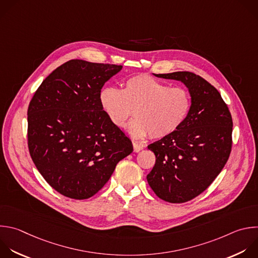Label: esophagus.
Listing matches in <instances>:
<instances>
[{
	"mask_svg": "<svg viewBox=\"0 0 258 258\" xmlns=\"http://www.w3.org/2000/svg\"><path fill=\"white\" fill-rule=\"evenodd\" d=\"M133 147H134V152H136V153L140 152L144 148V146L138 142H133Z\"/></svg>",
	"mask_w": 258,
	"mask_h": 258,
	"instance_id": "esophagus-1",
	"label": "esophagus"
}]
</instances>
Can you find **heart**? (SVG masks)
<instances>
[{"instance_id": "1", "label": "heart", "mask_w": 258, "mask_h": 258, "mask_svg": "<svg viewBox=\"0 0 258 258\" xmlns=\"http://www.w3.org/2000/svg\"><path fill=\"white\" fill-rule=\"evenodd\" d=\"M102 109L117 127L125 126L137 139L149 136L162 139L176 132L185 121L191 97L183 87H170L150 75L141 74L126 79L122 89L103 88L99 95Z\"/></svg>"}]
</instances>
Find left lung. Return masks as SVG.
Returning <instances> with one entry per match:
<instances>
[{"mask_svg": "<svg viewBox=\"0 0 258 258\" xmlns=\"http://www.w3.org/2000/svg\"><path fill=\"white\" fill-rule=\"evenodd\" d=\"M155 76L184 83L191 107L176 132L148 146L156 162L147 180L161 200L186 203L204 192L227 163L233 120L219 91L201 76L186 71Z\"/></svg>", "mask_w": 258, "mask_h": 258, "instance_id": "left-lung-1", "label": "left lung"}]
</instances>
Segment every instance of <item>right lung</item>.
Wrapping results in <instances>:
<instances>
[{
	"instance_id": "obj_1",
	"label": "right lung",
	"mask_w": 258,
	"mask_h": 258,
	"mask_svg": "<svg viewBox=\"0 0 258 258\" xmlns=\"http://www.w3.org/2000/svg\"><path fill=\"white\" fill-rule=\"evenodd\" d=\"M122 66L71 59L48 75L27 110L31 159L60 195L86 200L133 152L131 140L101 107L103 85Z\"/></svg>"
}]
</instances>
